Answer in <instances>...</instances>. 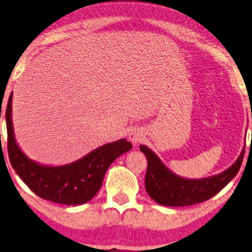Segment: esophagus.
<instances>
[{
  "label": "esophagus",
  "mask_w": 252,
  "mask_h": 252,
  "mask_svg": "<svg viewBox=\"0 0 252 252\" xmlns=\"http://www.w3.org/2000/svg\"><path fill=\"white\" fill-rule=\"evenodd\" d=\"M143 138H144V136H143V132L139 129H133L129 133V139L133 144H138Z\"/></svg>",
  "instance_id": "34e87169"
}]
</instances>
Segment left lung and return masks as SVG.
I'll return each mask as SVG.
<instances>
[{
    "instance_id": "left-lung-1",
    "label": "left lung",
    "mask_w": 252,
    "mask_h": 252,
    "mask_svg": "<svg viewBox=\"0 0 252 252\" xmlns=\"http://www.w3.org/2000/svg\"><path fill=\"white\" fill-rule=\"evenodd\" d=\"M148 160L145 189L159 205L171 207L192 206L211 199L218 194L240 171L244 150L236 161L219 176L200 180L184 179L164 166L157 156L144 145L139 146Z\"/></svg>"
}]
</instances>
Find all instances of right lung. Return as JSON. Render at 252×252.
I'll return each instance as SVG.
<instances>
[{"label":"right lung","mask_w":252,"mask_h":252,"mask_svg":"<svg viewBox=\"0 0 252 252\" xmlns=\"http://www.w3.org/2000/svg\"><path fill=\"white\" fill-rule=\"evenodd\" d=\"M10 94L5 110L8 131V155L11 166L28 187L41 199L62 205H81L89 201L102 186L110 164L132 144L126 139L94 150L75 163L59 167L43 166L25 157L16 144L11 123Z\"/></svg>","instance_id":"right-lung-1"}]
</instances>
